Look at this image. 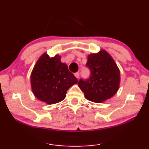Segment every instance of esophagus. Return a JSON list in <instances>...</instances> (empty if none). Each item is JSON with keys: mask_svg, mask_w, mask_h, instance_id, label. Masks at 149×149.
I'll use <instances>...</instances> for the list:
<instances>
[{"mask_svg": "<svg viewBox=\"0 0 149 149\" xmlns=\"http://www.w3.org/2000/svg\"><path fill=\"white\" fill-rule=\"evenodd\" d=\"M74 75H75V77H76V78H78L79 76V72H76V73H75V74H74Z\"/></svg>", "mask_w": 149, "mask_h": 149, "instance_id": "esophagus-1", "label": "esophagus"}]
</instances>
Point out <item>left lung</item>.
Wrapping results in <instances>:
<instances>
[{"label": "left lung", "mask_w": 149, "mask_h": 149, "mask_svg": "<svg viewBox=\"0 0 149 149\" xmlns=\"http://www.w3.org/2000/svg\"><path fill=\"white\" fill-rule=\"evenodd\" d=\"M90 77L80 79L78 86L85 97L92 102H102L116 95L120 83V72L111 56L104 50L88 56Z\"/></svg>", "instance_id": "left-lung-1"}]
</instances>
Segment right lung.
<instances>
[{"label": "right lung", "instance_id": "obj_1", "mask_svg": "<svg viewBox=\"0 0 149 149\" xmlns=\"http://www.w3.org/2000/svg\"><path fill=\"white\" fill-rule=\"evenodd\" d=\"M30 79L33 95L49 104L62 101L68 90L77 83L68 65L61 61V56L50 57L46 53L37 61Z\"/></svg>", "mask_w": 149, "mask_h": 149}]
</instances>
